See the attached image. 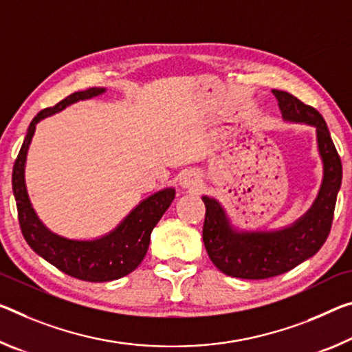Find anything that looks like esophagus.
I'll use <instances>...</instances> for the list:
<instances>
[{
  "mask_svg": "<svg viewBox=\"0 0 352 352\" xmlns=\"http://www.w3.org/2000/svg\"><path fill=\"white\" fill-rule=\"evenodd\" d=\"M180 185L183 188H188V189H196V188L202 185V180H200V177H199V174H196V172L188 170L182 175Z\"/></svg>",
  "mask_w": 352,
  "mask_h": 352,
  "instance_id": "1",
  "label": "esophagus"
}]
</instances>
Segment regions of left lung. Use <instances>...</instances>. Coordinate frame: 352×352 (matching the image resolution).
<instances>
[{"mask_svg": "<svg viewBox=\"0 0 352 352\" xmlns=\"http://www.w3.org/2000/svg\"><path fill=\"white\" fill-rule=\"evenodd\" d=\"M285 120L316 126L318 148L324 164L320 194L305 216L280 232H236L214 199L205 204L204 244L210 260L227 276L260 280L280 276L310 258L326 243L333 221L337 194L342 185L340 160L322 116L285 91H272Z\"/></svg>", "mask_w": 352, "mask_h": 352, "instance_id": "obj_1", "label": "left lung"}]
</instances>
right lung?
<instances>
[{
    "mask_svg": "<svg viewBox=\"0 0 352 352\" xmlns=\"http://www.w3.org/2000/svg\"><path fill=\"white\" fill-rule=\"evenodd\" d=\"M103 92L104 89L102 87H89L86 91L72 94L52 108L42 109L28 128L23 146L16 156L12 170V189L16 200L19 222L26 243L37 255L45 258L64 274L86 282L116 280L135 271L147 254L150 233L175 197V189L172 188L158 191L139 204L109 235L94 241H75L54 235L38 221L28 199L25 186V161L36 124L43 117L64 109L65 106L80 100L92 98Z\"/></svg>",
    "mask_w": 352,
    "mask_h": 352,
    "instance_id": "right-lung-1",
    "label": "right lung"
}]
</instances>
